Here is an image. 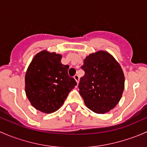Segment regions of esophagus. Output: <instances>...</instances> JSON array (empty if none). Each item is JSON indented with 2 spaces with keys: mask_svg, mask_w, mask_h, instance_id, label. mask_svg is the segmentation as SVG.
<instances>
[{
  "mask_svg": "<svg viewBox=\"0 0 147 147\" xmlns=\"http://www.w3.org/2000/svg\"><path fill=\"white\" fill-rule=\"evenodd\" d=\"M74 79L76 80V81L77 82V84H78V83H79V76H78V75H75L74 76Z\"/></svg>",
  "mask_w": 147,
  "mask_h": 147,
  "instance_id": "34e87169",
  "label": "esophagus"
}]
</instances>
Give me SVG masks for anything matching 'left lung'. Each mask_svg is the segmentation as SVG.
<instances>
[{
	"instance_id": "obj_1",
	"label": "left lung",
	"mask_w": 147,
	"mask_h": 147,
	"mask_svg": "<svg viewBox=\"0 0 147 147\" xmlns=\"http://www.w3.org/2000/svg\"><path fill=\"white\" fill-rule=\"evenodd\" d=\"M81 69L85 74L78 88L86 106L98 114L108 113L117 105L125 88L119 63L110 53L98 51L86 57Z\"/></svg>"
}]
</instances>
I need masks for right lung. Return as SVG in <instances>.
Returning <instances> with one entry per match:
<instances>
[{"label":"right lung","mask_w":147,"mask_h":147,"mask_svg":"<svg viewBox=\"0 0 147 147\" xmlns=\"http://www.w3.org/2000/svg\"><path fill=\"white\" fill-rule=\"evenodd\" d=\"M62 56L43 50L37 53L25 74V93L30 103L47 114L58 110L69 92L76 86L68 74L69 66L61 62Z\"/></svg>","instance_id":"right-lung-1"}]
</instances>
